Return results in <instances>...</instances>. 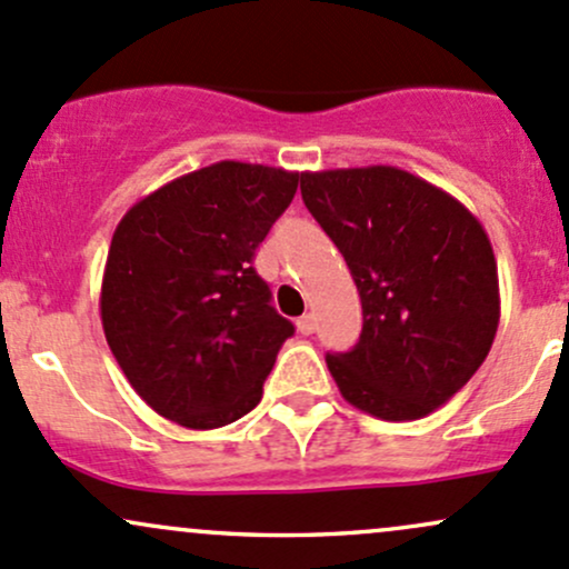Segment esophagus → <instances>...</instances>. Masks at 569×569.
<instances>
[{
  "mask_svg": "<svg viewBox=\"0 0 569 569\" xmlns=\"http://www.w3.org/2000/svg\"><path fill=\"white\" fill-rule=\"evenodd\" d=\"M297 330H300V335H313L316 330V316L313 313H305L297 319Z\"/></svg>",
  "mask_w": 569,
  "mask_h": 569,
  "instance_id": "34e87169",
  "label": "esophagus"
}]
</instances>
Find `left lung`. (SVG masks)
<instances>
[{"label": "left lung", "mask_w": 569, "mask_h": 569, "mask_svg": "<svg viewBox=\"0 0 569 569\" xmlns=\"http://www.w3.org/2000/svg\"><path fill=\"white\" fill-rule=\"evenodd\" d=\"M300 190L362 300L360 343L327 355L335 385L379 420H420L477 373L496 338L486 229L450 193L392 166L305 171Z\"/></svg>", "instance_id": "8db88e82"}]
</instances>
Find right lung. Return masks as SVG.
<instances>
[{
    "label": "right lung",
    "mask_w": 569,
    "mask_h": 569,
    "mask_svg": "<svg viewBox=\"0 0 569 569\" xmlns=\"http://www.w3.org/2000/svg\"><path fill=\"white\" fill-rule=\"evenodd\" d=\"M297 182V171L220 160L119 220L100 319L130 387L166 420L220 428L261 400L295 325L269 305L253 256Z\"/></svg>",
    "instance_id": "1"
}]
</instances>
